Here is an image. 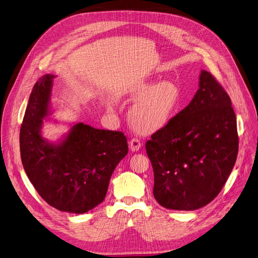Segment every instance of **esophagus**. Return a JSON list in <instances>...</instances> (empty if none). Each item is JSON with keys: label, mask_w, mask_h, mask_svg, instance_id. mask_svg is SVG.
<instances>
[{"label": "esophagus", "mask_w": 258, "mask_h": 258, "mask_svg": "<svg viewBox=\"0 0 258 258\" xmlns=\"http://www.w3.org/2000/svg\"><path fill=\"white\" fill-rule=\"evenodd\" d=\"M128 147L131 152H138L141 147V141L138 139H132L128 142Z\"/></svg>", "instance_id": "34e87169"}]
</instances>
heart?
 I'll list each match as a JSON object with an SVG mask.
<instances>
[{"instance_id":"b5f03b06","label":"heart","mask_w":258,"mask_h":258,"mask_svg":"<svg viewBox=\"0 0 258 258\" xmlns=\"http://www.w3.org/2000/svg\"><path fill=\"white\" fill-rule=\"evenodd\" d=\"M121 96L138 98L130 111L133 126L141 133H152L167 125L177 113L181 93L172 81H140L120 92Z\"/></svg>"}]
</instances>
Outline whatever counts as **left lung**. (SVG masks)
Masks as SVG:
<instances>
[{
	"label": "left lung",
	"instance_id": "left-lung-1",
	"mask_svg": "<svg viewBox=\"0 0 258 258\" xmlns=\"http://www.w3.org/2000/svg\"><path fill=\"white\" fill-rule=\"evenodd\" d=\"M154 170V197L172 210H196L220 194L238 152L231 99L207 71L184 110L145 145Z\"/></svg>",
	"mask_w": 258,
	"mask_h": 258
}]
</instances>
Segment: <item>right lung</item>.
Listing matches in <instances>:
<instances>
[{
	"mask_svg": "<svg viewBox=\"0 0 258 258\" xmlns=\"http://www.w3.org/2000/svg\"><path fill=\"white\" fill-rule=\"evenodd\" d=\"M55 77H40L30 94L20 132L21 159L27 177L50 206L86 213L103 202L112 173L128 152L127 141L123 133L83 122L73 123L57 141L44 138Z\"/></svg>",
	"mask_w": 258,
	"mask_h": 258,
	"instance_id": "1",
	"label": "right lung"
}]
</instances>
